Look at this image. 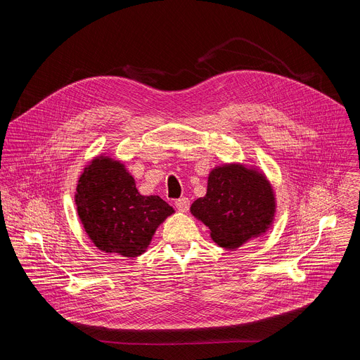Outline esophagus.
<instances>
[{
    "mask_svg": "<svg viewBox=\"0 0 360 360\" xmlns=\"http://www.w3.org/2000/svg\"><path fill=\"white\" fill-rule=\"evenodd\" d=\"M189 205H191V202H189V199L185 198V196L175 200V207H176V210H178L179 212H186V211L189 210Z\"/></svg>",
    "mask_w": 360,
    "mask_h": 360,
    "instance_id": "1",
    "label": "esophagus"
}]
</instances>
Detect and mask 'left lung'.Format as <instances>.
Segmentation results:
<instances>
[{
	"label": "left lung",
	"instance_id": "left-lung-1",
	"mask_svg": "<svg viewBox=\"0 0 360 360\" xmlns=\"http://www.w3.org/2000/svg\"><path fill=\"white\" fill-rule=\"evenodd\" d=\"M191 212L211 229L219 246L235 249L271 226L275 198L264 175L226 165L210 174L207 195L192 203Z\"/></svg>",
	"mask_w": 360,
	"mask_h": 360
}]
</instances>
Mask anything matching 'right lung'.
<instances>
[{
  "mask_svg": "<svg viewBox=\"0 0 360 360\" xmlns=\"http://www.w3.org/2000/svg\"><path fill=\"white\" fill-rule=\"evenodd\" d=\"M75 200L95 246L128 258L145 252L158 225L174 212L160 196H142L122 164L102 157L85 168Z\"/></svg>",
  "mask_w": 360,
  "mask_h": 360,
  "instance_id": "obj_1",
  "label": "right lung"
}]
</instances>
